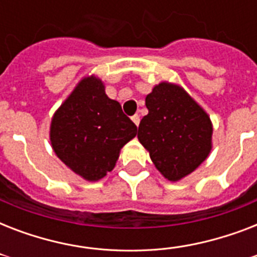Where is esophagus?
Wrapping results in <instances>:
<instances>
[{
  "mask_svg": "<svg viewBox=\"0 0 257 257\" xmlns=\"http://www.w3.org/2000/svg\"><path fill=\"white\" fill-rule=\"evenodd\" d=\"M132 121L136 124V126H139V124H140V116L139 114H135V116H132Z\"/></svg>",
  "mask_w": 257,
  "mask_h": 257,
  "instance_id": "34e87169",
  "label": "esophagus"
}]
</instances>
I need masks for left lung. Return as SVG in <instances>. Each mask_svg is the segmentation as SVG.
Returning <instances> with one entry per match:
<instances>
[{
  "mask_svg": "<svg viewBox=\"0 0 257 257\" xmlns=\"http://www.w3.org/2000/svg\"><path fill=\"white\" fill-rule=\"evenodd\" d=\"M145 105L148 114L140 121L137 139L157 171L168 181H180L211 153V117L183 86L171 81L153 86Z\"/></svg>",
  "mask_w": 257,
  "mask_h": 257,
  "instance_id": "left-lung-1",
  "label": "left lung"
}]
</instances>
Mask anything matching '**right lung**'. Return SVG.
<instances>
[{"label": "right lung", "instance_id": "right-lung-1", "mask_svg": "<svg viewBox=\"0 0 257 257\" xmlns=\"http://www.w3.org/2000/svg\"><path fill=\"white\" fill-rule=\"evenodd\" d=\"M137 126L96 74L84 76L54 112L49 128L56 156L86 181H98L116 165Z\"/></svg>", "mask_w": 257, "mask_h": 257}]
</instances>
